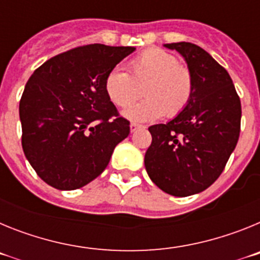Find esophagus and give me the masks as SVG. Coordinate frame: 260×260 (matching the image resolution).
I'll return each mask as SVG.
<instances>
[{"label": "esophagus", "instance_id": "1", "mask_svg": "<svg viewBox=\"0 0 260 260\" xmlns=\"http://www.w3.org/2000/svg\"><path fill=\"white\" fill-rule=\"evenodd\" d=\"M141 127H142L141 125H137V123H130V132L132 133H135L138 128H141Z\"/></svg>", "mask_w": 260, "mask_h": 260}]
</instances>
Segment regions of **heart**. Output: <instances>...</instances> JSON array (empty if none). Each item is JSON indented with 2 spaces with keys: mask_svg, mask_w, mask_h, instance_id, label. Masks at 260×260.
Returning <instances> with one entry per match:
<instances>
[{
  "mask_svg": "<svg viewBox=\"0 0 260 260\" xmlns=\"http://www.w3.org/2000/svg\"><path fill=\"white\" fill-rule=\"evenodd\" d=\"M130 74L114 68L105 78V92L114 105L127 108L141 93L146 98L123 112L134 122H150L164 114H180L192 98L191 71L177 63V58L158 48L144 50L128 62Z\"/></svg>",
  "mask_w": 260,
  "mask_h": 260,
  "instance_id": "b5f03b06",
  "label": "heart"
}]
</instances>
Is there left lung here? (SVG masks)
Segmentation results:
<instances>
[{"label":"left lung","mask_w":260,"mask_h":260,"mask_svg":"<svg viewBox=\"0 0 260 260\" xmlns=\"http://www.w3.org/2000/svg\"><path fill=\"white\" fill-rule=\"evenodd\" d=\"M194 80L189 105L167 123L148 127L152 143L144 156L152 182L167 194L189 197L215 182L236 148L241 102L228 71L191 43H172Z\"/></svg>","instance_id":"1"}]
</instances>
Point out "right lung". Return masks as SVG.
I'll use <instances>...</instances> for the list:
<instances>
[{
  "mask_svg": "<svg viewBox=\"0 0 260 260\" xmlns=\"http://www.w3.org/2000/svg\"><path fill=\"white\" fill-rule=\"evenodd\" d=\"M134 47L91 44L44 62L19 103L23 152L41 180L75 190L104 172L130 134L105 92V78Z\"/></svg>",
  "mask_w": 260,
  "mask_h": 260,
  "instance_id": "right-lung-1",
  "label": "right lung"
}]
</instances>
